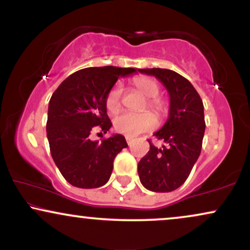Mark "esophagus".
<instances>
[{
  "label": "esophagus",
  "mask_w": 250,
  "mask_h": 250,
  "mask_svg": "<svg viewBox=\"0 0 250 250\" xmlns=\"http://www.w3.org/2000/svg\"><path fill=\"white\" fill-rule=\"evenodd\" d=\"M126 142H127V145L128 146H131L132 145V141H133V139L131 138V136H126Z\"/></svg>",
  "instance_id": "obj_1"
}]
</instances>
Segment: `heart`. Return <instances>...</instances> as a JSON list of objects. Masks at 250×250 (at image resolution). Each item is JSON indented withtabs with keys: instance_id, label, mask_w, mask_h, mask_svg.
Segmentation results:
<instances>
[{
	"instance_id": "heart-1",
	"label": "heart",
	"mask_w": 250,
	"mask_h": 250,
	"mask_svg": "<svg viewBox=\"0 0 250 250\" xmlns=\"http://www.w3.org/2000/svg\"><path fill=\"white\" fill-rule=\"evenodd\" d=\"M134 86L146 98V108H149L156 117L162 118L167 112L166 102L158 98L160 86L155 80L150 77H136L133 81ZM123 87L121 84H116L110 88L105 97V107L109 111L115 112L121 107V99ZM156 119L151 112L146 111L141 114H132V112H121L114 118V127L117 132L123 134L133 136L140 133L149 131L155 127Z\"/></svg>"
}]
</instances>
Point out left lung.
Masks as SVG:
<instances>
[{"label":"left lung","instance_id":"8db88e82","mask_svg":"<svg viewBox=\"0 0 250 250\" xmlns=\"http://www.w3.org/2000/svg\"><path fill=\"white\" fill-rule=\"evenodd\" d=\"M140 73L152 75L169 94V116L156 132L162 148L149 141L150 150L140 160L138 172L142 186L153 192H170L186 182L200 155L205 134L204 104L187 78L169 69L146 68Z\"/></svg>","mask_w":250,"mask_h":250}]
</instances>
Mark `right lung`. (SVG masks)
Returning a JSON list of instances; mask_svg holds the SVG:
<instances>
[{
    "mask_svg": "<svg viewBox=\"0 0 250 250\" xmlns=\"http://www.w3.org/2000/svg\"><path fill=\"white\" fill-rule=\"evenodd\" d=\"M134 68L91 67L76 71L61 83L49 102L46 135L50 151L60 173L71 186L93 189L110 179L115 157L127 146L121 134L92 141L100 128L107 133L112 124L105 97L121 76Z\"/></svg>",
    "mask_w": 250,
    "mask_h": 250,
    "instance_id": "right-lung-1",
    "label": "right lung"
}]
</instances>
